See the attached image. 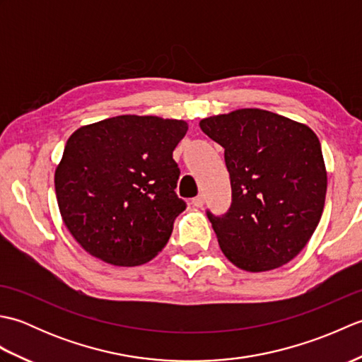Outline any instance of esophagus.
<instances>
[{
	"label": "esophagus",
	"instance_id": "obj_1",
	"mask_svg": "<svg viewBox=\"0 0 362 362\" xmlns=\"http://www.w3.org/2000/svg\"><path fill=\"white\" fill-rule=\"evenodd\" d=\"M191 204H193V206H196V209H202V206H204V197L202 196H197V197L193 199V201H191Z\"/></svg>",
	"mask_w": 362,
	"mask_h": 362
}]
</instances>
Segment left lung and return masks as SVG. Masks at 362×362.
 Returning a JSON list of instances; mask_svg holds the SVG:
<instances>
[{
    "instance_id": "obj_1",
    "label": "left lung",
    "mask_w": 362,
    "mask_h": 362,
    "mask_svg": "<svg viewBox=\"0 0 362 362\" xmlns=\"http://www.w3.org/2000/svg\"><path fill=\"white\" fill-rule=\"evenodd\" d=\"M224 148L232 205L206 211L230 263L264 272L296 258L316 230L327 194V168L313 130L261 109H240L199 122Z\"/></svg>"
}]
</instances>
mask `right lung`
I'll use <instances>...</instances> for the list:
<instances>
[{
  "label": "right lung",
  "instance_id": "right-lung-1",
  "mask_svg": "<svg viewBox=\"0 0 362 362\" xmlns=\"http://www.w3.org/2000/svg\"><path fill=\"white\" fill-rule=\"evenodd\" d=\"M188 122L119 115L68 138L54 174L60 214L81 247L113 266H140L165 247L185 210L173 151Z\"/></svg>",
  "mask_w": 362,
  "mask_h": 362
}]
</instances>
